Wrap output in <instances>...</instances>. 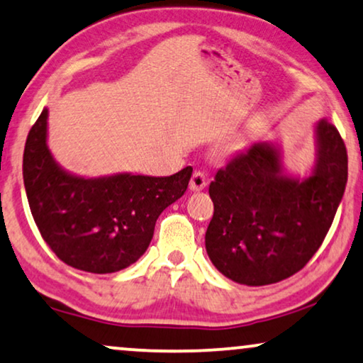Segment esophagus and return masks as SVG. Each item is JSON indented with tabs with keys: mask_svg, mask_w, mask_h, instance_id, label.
Listing matches in <instances>:
<instances>
[{
	"mask_svg": "<svg viewBox=\"0 0 363 363\" xmlns=\"http://www.w3.org/2000/svg\"><path fill=\"white\" fill-rule=\"evenodd\" d=\"M207 186V177L203 174L202 171H196L191 177V182H189V189H191L192 192H199L202 191V189H206Z\"/></svg>",
	"mask_w": 363,
	"mask_h": 363,
	"instance_id": "34e87169",
	"label": "esophagus"
}]
</instances>
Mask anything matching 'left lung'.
<instances>
[{"label":"left lung","instance_id":"8db88e82","mask_svg":"<svg viewBox=\"0 0 363 363\" xmlns=\"http://www.w3.org/2000/svg\"><path fill=\"white\" fill-rule=\"evenodd\" d=\"M314 164L293 174L277 141L253 143L218 169L208 194V258L223 277L264 286L293 277L324 242L347 184V150L334 125L314 126Z\"/></svg>","mask_w":363,"mask_h":363}]
</instances>
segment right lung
Returning a JSON list of instances; mask_svg holds the SVG:
<instances>
[{
    "label": "right lung",
    "mask_w": 363,
    "mask_h": 363,
    "mask_svg": "<svg viewBox=\"0 0 363 363\" xmlns=\"http://www.w3.org/2000/svg\"><path fill=\"white\" fill-rule=\"evenodd\" d=\"M48 118L44 108L23 156L24 187L40 235L72 268L96 274L128 268L150 247L161 212L184 196L192 167L166 177L72 174L49 150Z\"/></svg>",
    "instance_id": "obj_1"
}]
</instances>
